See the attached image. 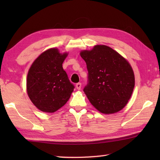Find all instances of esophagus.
<instances>
[{
	"mask_svg": "<svg viewBox=\"0 0 160 160\" xmlns=\"http://www.w3.org/2000/svg\"><path fill=\"white\" fill-rule=\"evenodd\" d=\"M81 86H82V84H81L80 82H78L76 84V88L78 89V90H80Z\"/></svg>",
	"mask_w": 160,
	"mask_h": 160,
	"instance_id": "esophagus-1",
	"label": "esophagus"
}]
</instances>
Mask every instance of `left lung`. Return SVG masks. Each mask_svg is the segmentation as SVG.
Wrapping results in <instances>:
<instances>
[{
    "instance_id": "1",
    "label": "left lung",
    "mask_w": 160,
    "mask_h": 160,
    "mask_svg": "<svg viewBox=\"0 0 160 160\" xmlns=\"http://www.w3.org/2000/svg\"><path fill=\"white\" fill-rule=\"evenodd\" d=\"M80 56L88 71V84L83 91L91 104L105 114L122 109L135 86L134 73L128 62L105 45L81 51Z\"/></svg>"
}]
</instances>
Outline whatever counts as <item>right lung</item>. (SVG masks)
Returning a JSON list of instances; mask_svg holds the SVG:
<instances>
[{
  "mask_svg": "<svg viewBox=\"0 0 160 160\" xmlns=\"http://www.w3.org/2000/svg\"><path fill=\"white\" fill-rule=\"evenodd\" d=\"M68 54L57 48L43 52L32 63L27 78V91L39 110L53 113L68 102L75 86L62 66Z\"/></svg>",
  "mask_w": 160,
  "mask_h": 160,
  "instance_id": "1",
  "label": "right lung"
}]
</instances>
